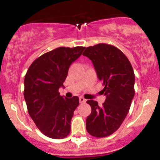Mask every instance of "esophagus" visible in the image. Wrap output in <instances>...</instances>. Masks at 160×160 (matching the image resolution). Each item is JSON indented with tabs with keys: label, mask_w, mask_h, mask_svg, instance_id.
Listing matches in <instances>:
<instances>
[{
	"label": "esophagus",
	"mask_w": 160,
	"mask_h": 160,
	"mask_svg": "<svg viewBox=\"0 0 160 160\" xmlns=\"http://www.w3.org/2000/svg\"><path fill=\"white\" fill-rule=\"evenodd\" d=\"M79 100H80V103L81 104H83V103H86V100L84 98H82V97H80V98H79Z\"/></svg>",
	"instance_id": "esophagus-1"
}]
</instances>
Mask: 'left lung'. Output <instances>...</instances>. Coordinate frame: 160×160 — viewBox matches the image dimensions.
<instances>
[{"mask_svg":"<svg viewBox=\"0 0 160 160\" xmlns=\"http://www.w3.org/2000/svg\"><path fill=\"white\" fill-rule=\"evenodd\" d=\"M82 55L92 62L106 96L102 107L96 101L86 102L92 108L86 118V130L96 138L109 136L122 123L135 95L132 66L120 49L107 43L87 47Z\"/></svg>","mask_w":160,"mask_h":160,"instance_id":"left-lung-1","label":"left lung"}]
</instances>
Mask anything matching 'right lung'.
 Listing matches in <instances>:
<instances>
[{"mask_svg":"<svg viewBox=\"0 0 160 160\" xmlns=\"http://www.w3.org/2000/svg\"><path fill=\"white\" fill-rule=\"evenodd\" d=\"M85 47H58L38 57L25 77L24 97L33 121L46 136L67 137L71 121L79 105V98H63L58 89L63 86L70 65L81 56Z\"/></svg>","mask_w":160,"mask_h":160,"instance_id":"obj_1","label":"right lung"}]
</instances>
